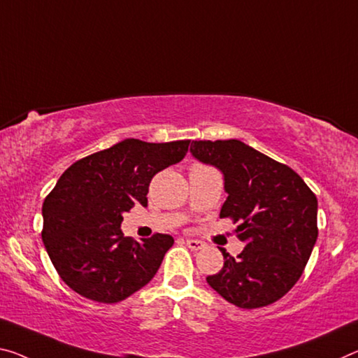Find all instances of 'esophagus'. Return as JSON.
<instances>
[{
    "mask_svg": "<svg viewBox=\"0 0 358 358\" xmlns=\"http://www.w3.org/2000/svg\"><path fill=\"white\" fill-rule=\"evenodd\" d=\"M185 243L191 248V250H194V252L196 250H202L203 245H206V243H203L202 241H197V239H186Z\"/></svg>",
    "mask_w": 358,
    "mask_h": 358,
    "instance_id": "esophagus-1",
    "label": "esophagus"
}]
</instances>
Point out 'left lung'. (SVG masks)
<instances>
[{
    "mask_svg": "<svg viewBox=\"0 0 358 358\" xmlns=\"http://www.w3.org/2000/svg\"><path fill=\"white\" fill-rule=\"evenodd\" d=\"M192 157L218 169L228 194L220 217L239 221L245 243L207 283L242 309L280 299L298 282L317 241V197L288 166L241 140L192 141Z\"/></svg>",
    "mask_w": 358,
    "mask_h": 358,
    "instance_id": "obj_1",
    "label": "left lung"
}]
</instances>
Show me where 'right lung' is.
Returning <instances> with one entry per match:
<instances>
[{"label": "right lung", "instance_id": "right-lung-1", "mask_svg": "<svg viewBox=\"0 0 358 358\" xmlns=\"http://www.w3.org/2000/svg\"><path fill=\"white\" fill-rule=\"evenodd\" d=\"M189 140L146 143L127 138L68 167L43 203V242L71 290L99 303H117L145 287L173 237L135 242L121 231L122 213L148 206L150 181L180 162Z\"/></svg>", "mask_w": 358, "mask_h": 358}]
</instances>
